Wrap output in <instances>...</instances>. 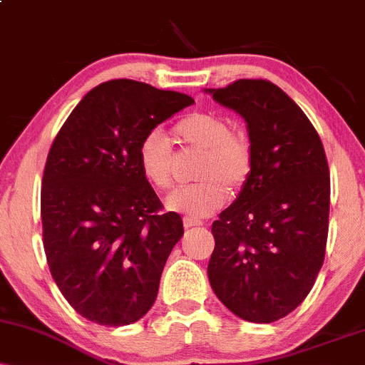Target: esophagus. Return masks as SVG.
<instances>
[{"label":"esophagus","instance_id":"34e87169","mask_svg":"<svg viewBox=\"0 0 365 365\" xmlns=\"http://www.w3.org/2000/svg\"><path fill=\"white\" fill-rule=\"evenodd\" d=\"M202 221L200 220H194V217H183V226L185 228H194V226H200Z\"/></svg>","mask_w":365,"mask_h":365}]
</instances>
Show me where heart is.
<instances>
[{"mask_svg": "<svg viewBox=\"0 0 365 365\" xmlns=\"http://www.w3.org/2000/svg\"><path fill=\"white\" fill-rule=\"evenodd\" d=\"M173 132L183 145L202 153V158L195 168L199 182L175 188L166 206L194 220L206 217L223 206L228 192L237 194L247 185L254 168L252 145L212 113H192L175 125ZM139 166L158 190L173 185V150L161 130H153L142 139Z\"/></svg>", "mask_w": 365, "mask_h": 365, "instance_id": "b5f03b06", "label": "heart"}]
</instances>
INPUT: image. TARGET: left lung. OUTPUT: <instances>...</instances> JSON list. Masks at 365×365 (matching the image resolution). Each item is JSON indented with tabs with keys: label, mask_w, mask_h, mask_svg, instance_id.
Here are the masks:
<instances>
[{
	"label": "left lung",
	"mask_w": 365,
	"mask_h": 365,
	"mask_svg": "<svg viewBox=\"0 0 365 365\" xmlns=\"http://www.w3.org/2000/svg\"><path fill=\"white\" fill-rule=\"evenodd\" d=\"M212 99L244 116L254 168L237 200L212 223L209 283L250 322L288 316L312 290L329 226V168L314 125L262 78H240Z\"/></svg>",
	"instance_id": "1"
}]
</instances>
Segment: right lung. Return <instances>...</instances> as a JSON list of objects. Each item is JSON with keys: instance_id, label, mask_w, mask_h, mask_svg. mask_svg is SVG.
I'll use <instances>...</instances> for the list:
<instances>
[{"instance_id": "obj_1", "label": "right lung", "mask_w": 365, "mask_h": 365, "mask_svg": "<svg viewBox=\"0 0 365 365\" xmlns=\"http://www.w3.org/2000/svg\"><path fill=\"white\" fill-rule=\"evenodd\" d=\"M194 99L118 78L87 92L54 137L41 188L43 244L63 297L82 317L127 326L158 297L182 217L142 175V139Z\"/></svg>"}]
</instances>
